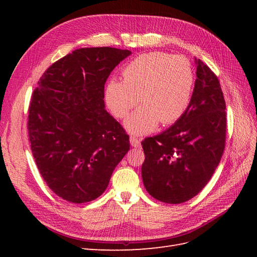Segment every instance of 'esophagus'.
<instances>
[{
	"mask_svg": "<svg viewBox=\"0 0 257 257\" xmlns=\"http://www.w3.org/2000/svg\"><path fill=\"white\" fill-rule=\"evenodd\" d=\"M130 143H131L132 147H134V148H138L139 146H141V141H139V139L136 138L135 136L130 137Z\"/></svg>",
	"mask_w": 257,
	"mask_h": 257,
	"instance_id": "34e87169",
	"label": "esophagus"
}]
</instances>
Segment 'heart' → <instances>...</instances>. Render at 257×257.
<instances>
[{"label": "heart", "instance_id": "obj_1", "mask_svg": "<svg viewBox=\"0 0 257 257\" xmlns=\"http://www.w3.org/2000/svg\"><path fill=\"white\" fill-rule=\"evenodd\" d=\"M123 78L107 82L105 100L116 118H124L141 100L143 106L124 121L132 134L150 133L160 121L163 125L172 124L190 105L194 73L189 60L182 56L144 53L125 66Z\"/></svg>", "mask_w": 257, "mask_h": 257}]
</instances>
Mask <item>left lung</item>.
I'll return each instance as SVG.
<instances>
[{
	"label": "left lung",
	"mask_w": 257,
	"mask_h": 257,
	"mask_svg": "<svg viewBox=\"0 0 257 257\" xmlns=\"http://www.w3.org/2000/svg\"><path fill=\"white\" fill-rule=\"evenodd\" d=\"M196 76L188 109L174 125L142 143V176L152 197L182 204L205 188L219 165L226 136L225 100L217 77L195 58Z\"/></svg>",
	"instance_id": "left-lung-1"
}]
</instances>
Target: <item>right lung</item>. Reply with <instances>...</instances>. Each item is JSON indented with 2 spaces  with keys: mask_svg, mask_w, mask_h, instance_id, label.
I'll return each instance as SVG.
<instances>
[{
  "mask_svg": "<svg viewBox=\"0 0 257 257\" xmlns=\"http://www.w3.org/2000/svg\"><path fill=\"white\" fill-rule=\"evenodd\" d=\"M131 54L111 47L77 49L53 63L33 92L31 150L45 182L69 203L102 195L130 150L128 135L105 109L104 87Z\"/></svg>",
  "mask_w": 257,
  "mask_h": 257,
  "instance_id": "1",
  "label": "right lung"
}]
</instances>
